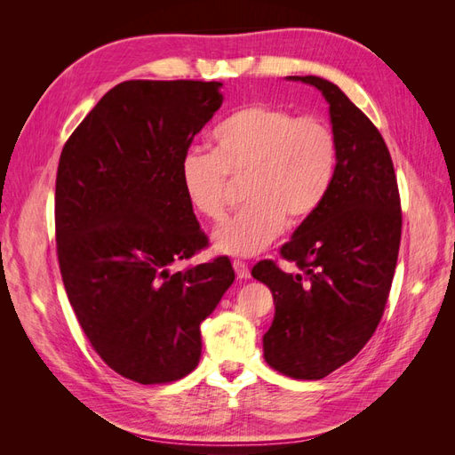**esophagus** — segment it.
<instances>
[{"instance_id": "esophagus-1", "label": "esophagus", "mask_w": 455, "mask_h": 455, "mask_svg": "<svg viewBox=\"0 0 455 455\" xmlns=\"http://www.w3.org/2000/svg\"><path fill=\"white\" fill-rule=\"evenodd\" d=\"M233 269H235V273H237V279H249L251 277L249 266H246L244 261H239V259L233 261Z\"/></svg>"}]
</instances>
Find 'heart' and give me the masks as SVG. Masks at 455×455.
Listing matches in <instances>:
<instances>
[{
  "label": "heart",
  "instance_id": "1",
  "mask_svg": "<svg viewBox=\"0 0 455 455\" xmlns=\"http://www.w3.org/2000/svg\"><path fill=\"white\" fill-rule=\"evenodd\" d=\"M212 154L191 149L180 164L184 196L199 216L218 222L228 209V176L241 180L249 203L214 231V251L251 258L264 252L286 224L313 216L336 171V139L319 117H296L284 108L252 104L212 131Z\"/></svg>",
  "mask_w": 455,
  "mask_h": 455
}]
</instances>
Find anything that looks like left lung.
<instances>
[{"label": "left lung", "instance_id": "obj_1", "mask_svg": "<svg viewBox=\"0 0 455 455\" xmlns=\"http://www.w3.org/2000/svg\"><path fill=\"white\" fill-rule=\"evenodd\" d=\"M286 79L315 87L328 102L336 171L319 211L281 249L304 275L264 259L252 277L269 286L275 304L266 363L296 379H323L351 361L379 324L401 244V197L387 146L346 92L316 76Z\"/></svg>", "mask_w": 455, "mask_h": 455}]
</instances>
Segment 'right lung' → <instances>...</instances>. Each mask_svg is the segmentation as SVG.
Wrapping results in <instances>:
<instances>
[{"label":"right lung","instance_id":"1","mask_svg":"<svg viewBox=\"0 0 455 455\" xmlns=\"http://www.w3.org/2000/svg\"><path fill=\"white\" fill-rule=\"evenodd\" d=\"M220 89L123 81L60 154L54 224L68 299L100 359L144 385L196 370L199 326L235 279L228 258L171 271L206 246L180 164L222 106Z\"/></svg>","mask_w":455,"mask_h":455}]
</instances>
